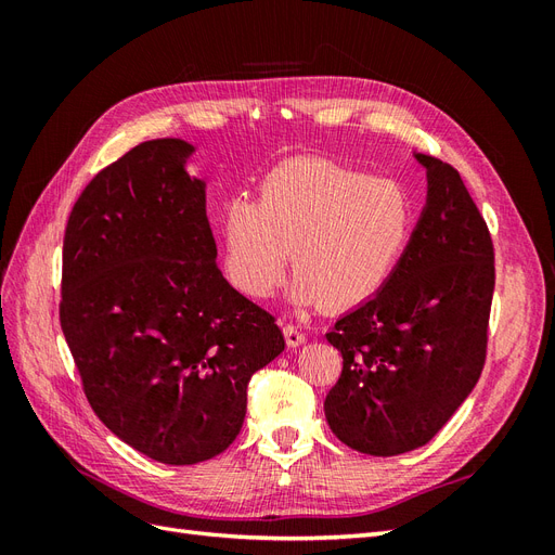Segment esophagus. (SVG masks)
Returning <instances> with one entry per match:
<instances>
[{
	"label": "esophagus",
	"instance_id": "obj_1",
	"mask_svg": "<svg viewBox=\"0 0 555 555\" xmlns=\"http://www.w3.org/2000/svg\"><path fill=\"white\" fill-rule=\"evenodd\" d=\"M284 340H287L289 347H298L306 343V333L300 331L296 324H284Z\"/></svg>",
	"mask_w": 555,
	"mask_h": 555
}]
</instances>
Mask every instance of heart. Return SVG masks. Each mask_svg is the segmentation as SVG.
<instances>
[{"mask_svg": "<svg viewBox=\"0 0 555 555\" xmlns=\"http://www.w3.org/2000/svg\"><path fill=\"white\" fill-rule=\"evenodd\" d=\"M412 229V198L393 178L328 157L273 166L257 201L231 194L217 212L222 271L238 292L263 298L296 266L300 304L349 308L389 280Z\"/></svg>", "mask_w": 555, "mask_h": 555, "instance_id": "obj_1", "label": "heart"}]
</instances>
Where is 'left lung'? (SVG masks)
<instances>
[{
  "instance_id": "1",
  "label": "left lung",
  "mask_w": 555,
  "mask_h": 555,
  "mask_svg": "<svg viewBox=\"0 0 555 555\" xmlns=\"http://www.w3.org/2000/svg\"><path fill=\"white\" fill-rule=\"evenodd\" d=\"M428 196L382 289L326 340L343 373L324 400L335 438L371 456L430 442L475 389L495 287L493 241L461 173L414 153Z\"/></svg>"
}]
</instances>
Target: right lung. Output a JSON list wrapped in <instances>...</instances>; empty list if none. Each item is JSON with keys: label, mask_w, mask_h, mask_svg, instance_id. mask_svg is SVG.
<instances>
[{"label": "right lung", "mask_w": 555, "mask_h": 555, "mask_svg": "<svg viewBox=\"0 0 555 555\" xmlns=\"http://www.w3.org/2000/svg\"><path fill=\"white\" fill-rule=\"evenodd\" d=\"M194 145L157 139L99 171L69 215L60 324L94 414L166 465L222 453L249 377L284 349L275 317L217 268Z\"/></svg>", "instance_id": "obj_1"}]
</instances>
